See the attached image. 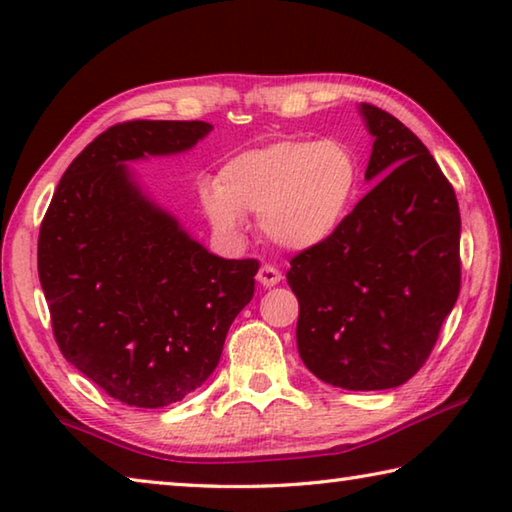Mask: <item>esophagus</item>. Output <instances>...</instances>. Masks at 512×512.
<instances>
[{"mask_svg": "<svg viewBox=\"0 0 512 512\" xmlns=\"http://www.w3.org/2000/svg\"><path fill=\"white\" fill-rule=\"evenodd\" d=\"M257 280H259V284H262V287H275V284L282 280V273L271 264H262V266H259V271H257Z\"/></svg>", "mask_w": 512, "mask_h": 512, "instance_id": "obj_1", "label": "esophagus"}]
</instances>
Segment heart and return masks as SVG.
Instances as JSON below:
<instances>
[{"instance_id":"b5f03b06","label":"heart","mask_w":512,"mask_h":512,"mask_svg":"<svg viewBox=\"0 0 512 512\" xmlns=\"http://www.w3.org/2000/svg\"><path fill=\"white\" fill-rule=\"evenodd\" d=\"M361 167L339 140H282L235 155L205 185L201 203L216 232L235 237L244 214H259L273 244L309 250L343 228L357 201Z\"/></svg>"}]
</instances>
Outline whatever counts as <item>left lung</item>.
Returning a JSON list of instances; mask_svg holds the SVG:
<instances>
[{
  "mask_svg": "<svg viewBox=\"0 0 512 512\" xmlns=\"http://www.w3.org/2000/svg\"><path fill=\"white\" fill-rule=\"evenodd\" d=\"M375 137L368 180L343 228L291 257L298 352L325 384L384 391L427 363L461 291L454 187L400 119L361 103Z\"/></svg>",
  "mask_w": 512,
  "mask_h": 512,
  "instance_id": "8db88e82",
  "label": "left lung"
}]
</instances>
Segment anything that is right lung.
<instances>
[{"instance_id":"1","label":"right lung","mask_w":512,"mask_h":512,"mask_svg":"<svg viewBox=\"0 0 512 512\" xmlns=\"http://www.w3.org/2000/svg\"><path fill=\"white\" fill-rule=\"evenodd\" d=\"M205 121L133 119L76 155L40 223L38 275L63 357L110 397L160 409L219 366L257 259H223L146 198L124 162L192 149Z\"/></svg>"}]
</instances>
